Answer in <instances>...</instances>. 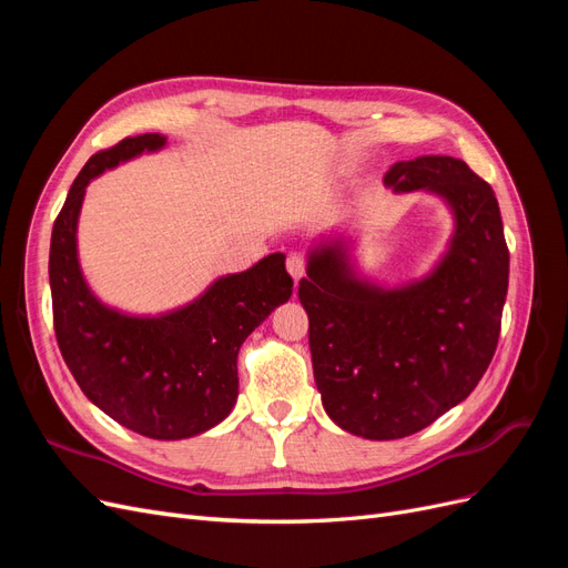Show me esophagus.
<instances>
[{
	"mask_svg": "<svg viewBox=\"0 0 568 568\" xmlns=\"http://www.w3.org/2000/svg\"><path fill=\"white\" fill-rule=\"evenodd\" d=\"M305 267H307V261H305L303 253H291V255L286 257V270H288V274H291V277H294V280H301V277H303Z\"/></svg>",
	"mask_w": 568,
	"mask_h": 568,
	"instance_id": "obj_1",
	"label": "esophagus"
}]
</instances>
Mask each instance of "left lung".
Listing matches in <instances>:
<instances>
[{"label": "left lung", "instance_id": "1", "mask_svg": "<svg viewBox=\"0 0 568 568\" xmlns=\"http://www.w3.org/2000/svg\"><path fill=\"white\" fill-rule=\"evenodd\" d=\"M386 184L453 205L455 236L438 267L409 286L376 288L353 277L336 242L311 255L298 286L326 415L372 440L417 434L476 388L500 338L509 284L500 205L467 163L398 161Z\"/></svg>", "mask_w": 568, "mask_h": 568}]
</instances>
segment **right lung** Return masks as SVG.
<instances>
[{"label": "right lung", "mask_w": 568, "mask_h": 568, "mask_svg": "<svg viewBox=\"0 0 568 568\" xmlns=\"http://www.w3.org/2000/svg\"><path fill=\"white\" fill-rule=\"evenodd\" d=\"M161 134L125 136L84 163L51 230L49 284L59 351L82 393L111 419L156 440L209 432L236 403V357L246 336L288 301L294 280L284 253L217 280L192 305L163 317H128L101 305L84 284L75 230L84 186Z\"/></svg>", "instance_id": "1"}]
</instances>
